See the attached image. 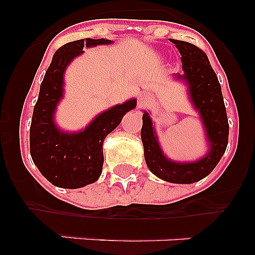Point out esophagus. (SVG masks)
<instances>
[{
	"instance_id": "obj_1",
	"label": "esophagus",
	"mask_w": 255,
	"mask_h": 255,
	"mask_svg": "<svg viewBox=\"0 0 255 255\" xmlns=\"http://www.w3.org/2000/svg\"><path fill=\"white\" fill-rule=\"evenodd\" d=\"M148 102H149V98H147V97H144V96L139 97V106L147 105Z\"/></svg>"
}]
</instances>
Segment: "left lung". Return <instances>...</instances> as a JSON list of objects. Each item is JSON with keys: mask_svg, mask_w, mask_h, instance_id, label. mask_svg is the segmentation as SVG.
<instances>
[{"mask_svg": "<svg viewBox=\"0 0 255 255\" xmlns=\"http://www.w3.org/2000/svg\"><path fill=\"white\" fill-rule=\"evenodd\" d=\"M181 55L184 74L176 78L188 84L189 96L203 121L209 152L195 162H173L162 152L149 114H143L141 141L144 157L149 170L155 176L173 184H191L208 176L222 158L229 143V121L226 107L215 70L207 55L194 44L184 40H171Z\"/></svg>", "mask_w": 255, "mask_h": 255, "instance_id": "1", "label": "left lung"}]
</instances>
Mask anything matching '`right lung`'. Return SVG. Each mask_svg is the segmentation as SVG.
<instances>
[{"label": "right lung", "mask_w": 255, "mask_h": 255, "mask_svg": "<svg viewBox=\"0 0 255 255\" xmlns=\"http://www.w3.org/2000/svg\"><path fill=\"white\" fill-rule=\"evenodd\" d=\"M110 39L74 40L56 51L34 106L30 125V154L40 173L58 188L78 189L97 181L103 167V141L119 126L124 115L135 108L136 100L126 101L102 112L84 130L64 132L53 123L62 98L67 65L82 55L83 47L110 44Z\"/></svg>", "instance_id": "right-lung-1"}]
</instances>
